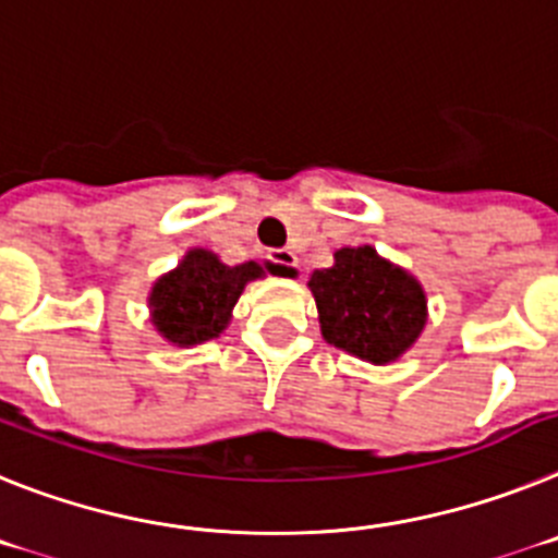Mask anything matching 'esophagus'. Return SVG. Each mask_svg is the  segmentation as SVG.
<instances>
[{"label": "esophagus", "mask_w": 558, "mask_h": 558, "mask_svg": "<svg viewBox=\"0 0 558 558\" xmlns=\"http://www.w3.org/2000/svg\"><path fill=\"white\" fill-rule=\"evenodd\" d=\"M269 260H272L275 266H283V269H298L300 266L298 255H294L292 250H272L269 252Z\"/></svg>", "instance_id": "esophagus-1"}]
</instances>
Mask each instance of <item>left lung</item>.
Masks as SVG:
<instances>
[{"mask_svg":"<svg viewBox=\"0 0 558 558\" xmlns=\"http://www.w3.org/2000/svg\"><path fill=\"white\" fill-rule=\"evenodd\" d=\"M308 286L323 337L373 365L399 360L426 323L421 286L373 246L339 250L331 269H317Z\"/></svg>","mask_w":558,"mask_h":558,"instance_id":"8db88e82","label":"left lung"}]
</instances>
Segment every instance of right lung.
Wrapping results in <instances>:
<instances>
[{
	"label": "right lung",
	"mask_w": 558,
	"mask_h": 558,
	"mask_svg": "<svg viewBox=\"0 0 558 558\" xmlns=\"http://www.w3.org/2000/svg\"><path fill=\"white\" fill-rule=\"evenodd\" d=\"M260 275L264 269L255 260L227 266L213 252L191 250L171 275L154 283L148 298L154 326L173 345H198L219 337L246 280Z\"/></svg>",
	"instance_id": "obj_1"
}]
</instances>
